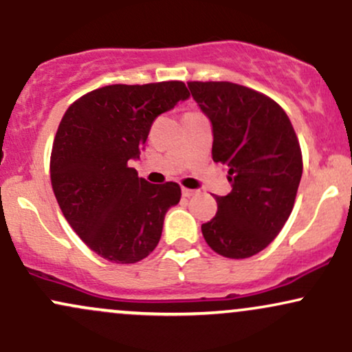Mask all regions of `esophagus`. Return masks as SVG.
Segmentation results:
<instances>
[{"mask_svg": "<svg viewBox=\"0 0 352 352\" xmlns=\"http://www.w3.org/2000/svg\"><path fill=\"white\" fill-rule=\"evenodd\" d=\"M195 190H190V188H182V195L184 197H192V195H195Z\"/></svg>", "mask_w": 352, "mask_h": 352, "instance_id": "esophagus-1", "label": "esophagus"}]
</instances>
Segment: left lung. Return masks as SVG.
<instances>
[{
	"label": "left lung",
	"mask_w": 352,
	"mask_h": 352,
	"mask_svg": "<svg viewBox=\"0 0 352 352\" xmlns=\"http://www.w3.org/2000/svg\"><path fill=\"white\" fill-rule=\"evenodd\" d=\"M212 122V157L228 168L232 192L217 197V215L201 225L210 248L250 258L276 238L292 213L302 173L300 142L273 99L233 82H188Z\"/></svg>",
	"instance_id": "8db88e82"
}]
</instances>
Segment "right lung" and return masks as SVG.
<instances>
[{"instance_id":"obj_1","label":"right lung","mask_w":352,"mask_h":352,"mask_svg":"<svg viewBox=\"0 0 352 352\" xmlns=\"http://www.w3.org/2000/svg\"><path fill=\"white\" fill-rule=\"evenodd\" d=\"M190 98L180 80L96 89L71 104L51 152V184L63 215L92 252L120 265L148 256L179 184H148L137 160L152 122Z\"/></svg>"}]
</instances>
